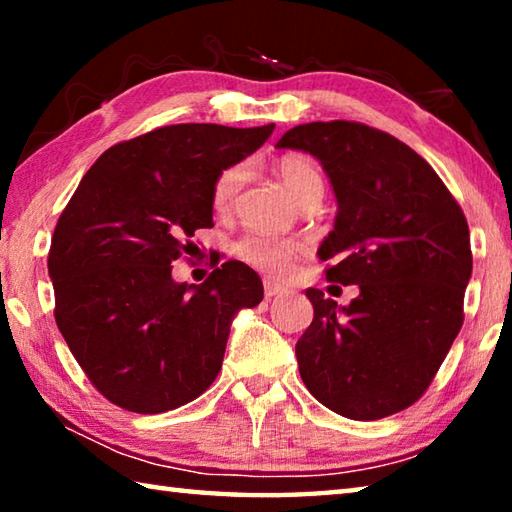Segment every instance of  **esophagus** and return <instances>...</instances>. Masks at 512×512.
<instances>
[{"instance_id":"esophagus-1","label":"esophagus","mask_w":512,"mask_h":512,"mask_svg":"<svg viewBox=\"0 0 512 512\" xmlns=\"http://www.w3.org/2000/svg\"><path fill=\"white\" fill-rule=\"evenodd\" d=\"M284 291H287V289H284L282 284H277V282H273V280H266V282H264V293H266V298L282 296Z\"/></svg>"}]
</instances>
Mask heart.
Segmentation results:
<instances>
[{
  "label": "heart",
  "mask_w": 512,
  "mask_h": 512,
  "mask_svg": "<svg viewBox=\"0 0 512 512\" xmlns=\"http://www.w3.org/2000/svg\"><path fill=\"white\" fill-rule=\"evenodd\" d=\"M275 173L280 183L287 189L289 196L298 205L311 196H323V176L314 162L305 155H282L275 162ZM246 169L241 164L219 173L212 187V207L219 214H228L237 201V194L244 185ZM237 257L246 264L259 268V271L282 275L289 271L293 259L300 253V244L293 239H275V237H244L235 246Z\"/></svg>",
  "instance_id": "b5f03b06"
}]
</instances>
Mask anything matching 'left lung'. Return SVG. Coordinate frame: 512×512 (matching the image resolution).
I'll return each mask as SVG.
<instances>
[{
	"mask_svg": "<svg viewBox=\"0 0 512 512\" xmlns=\"http://www.w3.org/2000/svg\"><path fill=\"white\" fill-rule=\"evenodd\" d=\"M277 149L323 164L336 196L318 248L350 305L307 289L314 320L296 343L300 377L327 409L379 420L427 391L463 325L470 230L438 173L411 146L357 121L293 126Z\"/></svg>",
	"mask_w": 512,
	"mask_h": 512,
	"instance_id": "8db88e82",
	"label": "left lung"
}]
</instances>
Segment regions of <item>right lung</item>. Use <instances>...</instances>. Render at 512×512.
Listing matches in <instances>:
<instances>
[{"label": "right lung", "instance_id": "1", "mask_svg": "<svg viewBox=\"0 0 512 512\" xmlns=\"http://www.w3.org/2000/svg\"><path fill=\"white\" fill-rule=\"evenodd\" d=\"M275 124H176L110 146L56 223L49 277L56 323L85 375L112 404L164 413L196 400L221 370L230 325L264 298L244 262L203 284L171 262L212 228L219 173L255 153Z\"/></svg>", "mask_w": 512, "mask_h": 512}]
</instances>
